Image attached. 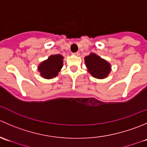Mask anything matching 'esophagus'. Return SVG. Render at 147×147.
I'll use <instances>...</instances> for the list:
<instances>
[{"label": "esophagus", "instance_id": "obj_1", "mask_svg": "<svg viewBox=\"0 0 147 147\" xmlns=\"http://www.w3.org/2000/svg\"><path fill=\"white\" fill-rule=\"evenodd\" d=\"M72 55H75V56H79V55H80V52H75V53H72Z\"/></svg>", "mask_w": 147, "mask_h": 147}]
</instances>
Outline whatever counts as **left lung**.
<instances>
[{
    "instance_id": "obj_1",
    "label": "left lung",
    "mask_w": 147,
    "mask_h": 147,
    "mask_svg": "<svg viewBox=\"0 0 147 147\" xmlns=\"http://www.w3.org/2000/svg\"><path fill=\"white\" fill-rule=\"evenodd\" d=\"M85 62L88 72L98 79L105 78L111 70V65L106 60L94 53L85 57Z\"/></svg>"
}]
</instances>
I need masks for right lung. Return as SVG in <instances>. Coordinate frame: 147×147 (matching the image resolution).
Wrapping results in <instances>:
<instances>
[{
	"label": "right lung",
	"mask_w": 147,
	"mask_h": 147,
	"mask_svg": "<svg viewBox=\"0 0 147 147\" xmlns=\"http://www.w3.org/2000/svg\"><path fill=\"white\" fill-rule=\"evenodd\" d=\"M63 66V57L60 55H51L47 59L39 64L38 70L42 78L52 79L57 76Z\"/></svg>",
	"instance_id": "add662e5"
}]
</instances>
